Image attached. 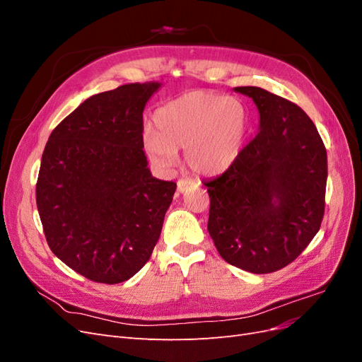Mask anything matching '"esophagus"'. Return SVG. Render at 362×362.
I'll use <instances>...</instances> for the list:
<instances>
[{
    "instance_id": "esophagus-1",
    "label": "esophagus",
    "mask_w": 362,
    "mask_h": 362,
    "mask_svg": "<svg viewBox=\"0 0 362 362\" xmlns=\"http://www.w3.org/2000/svg\"><path fill=\"white\" fill-rule=\"evenodd\" d=\"M193 185H196L193 181H189V180H180L177 187H178V192L180 193H185L190 187H193Z\"/></svg>"
}]
</instances>
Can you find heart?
I'll list each match as a JSON object with an SVG mask.
<instances>
[{"label": "heart", "instance_id": "b5f03b06", "mask_svg": "<svg viewBox=\"0 0 362 362\" xmlns=\"http://www.w3.org/2000/svg\"><path fill=\"white\" fill-rule=\"evenodd\" d=\"M154 128L144 133L149 160L172 169L184 148L185 164L205 177H216L237 161L247 134V115L235 98L190 92L160 107Z\"/></svg>", "mask_w": 362, "mask_h": 362}]
</instances>
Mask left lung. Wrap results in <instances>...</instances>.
<instances>
[{
	"label": "left lung",
	"mask_w": 362,
	"mask_h": 362,
	"mask_svg": "<svg viewBox=\"0 0 362 362\" xmlns=\"http://www.w3.org/2000/svg\"><path fill=\"white\" fill-rule=\"evenodd\" d=\"M252 98L259 131L221 177L206 181L208 233L221 257L257 275L298 258L319 233L327 157L300 107L261 87H235Z\"/></svg>",
	"instance_id": "8db88e82"
}]
</instances>
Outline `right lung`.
<instances>
[{"label": "right lung", "instance_id": "1", "mask_svg": "<svg viewBox=\"0 0 362 362\" xmlns=\"http://www.w3.org/2000/svg\"><path fill=\"white\" fill-rule=\"evenodd\" d=\"M160 87L133 83L87 98L42 154L36 202L48 246L90 281L134 276L158 242L177 184L152 177L141 133Z\"/></svg>", "mask_w": 362, "mask_h": 362}]
</instances>
